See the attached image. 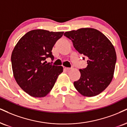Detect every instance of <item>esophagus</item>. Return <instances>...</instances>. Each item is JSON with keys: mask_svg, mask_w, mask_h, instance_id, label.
Listing matches in <instances>:
<instances>
[{"mask_svg": "<svg viewBox=\"0 0 127 127\" xmlns=\"http://www.w3.org/2000/svg\"><path fill=\"white\" fill-rule=\"evenodd\" d=\"M64 69L65 70H66V71H69V70L71 69V68H66V67H64Z\"/></svg>", "mask_w": 127, "mask_h": 127, "instance_id": "34e87169", "label": "esophagus"}]
</instances>
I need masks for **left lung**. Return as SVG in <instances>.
<instances>
[{"label": "left lung", "mask_w": 127, "mask_h": 127, "mask_svg": "<svg viewBox=\"0 0 127 127\" xmlns=\"http://www.w3.org/2000/svg\"><path fill=\"white\" fill-rule=\"evenodd\" d=\"M64 36L71 40L76 51L88 59L87 68L79 69L81 77L73 82L75 88L83 96L99 94L113 78L117 61L113 45L102 33L93 28L66 32Z\"/></svg>", "instance_id": "left-lung-1"}]
</instances>
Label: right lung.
<instances>
[{
	"label": "right lung",
	"mask_w": 127,
	"mask_h": 127,
	"mask_svg": "<svg viewBox=\"0 0 127 127\" xmlns=\"http://www.w3.org/2000/svg\"><path fill=\"white\" fill-rule=\"evenodd\" d=\"M63 34L64 32L32 30L23 36L14 48L11 56L14 78L31 96H46L63 72L62 66L46 64L45 61L48 58L54 60L52 50Z\"/></svg>",
	"instance_id": "right-lung-1"
}]
</instances>
